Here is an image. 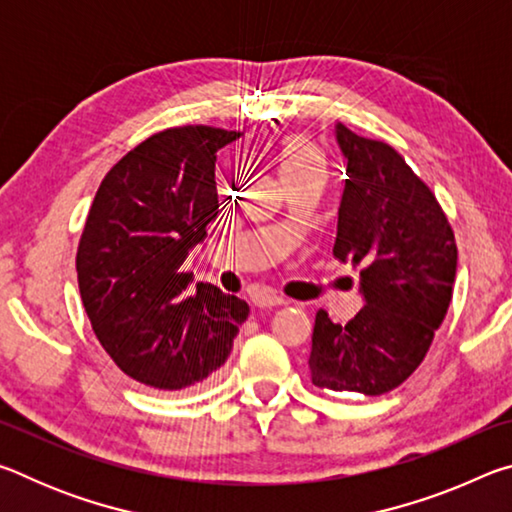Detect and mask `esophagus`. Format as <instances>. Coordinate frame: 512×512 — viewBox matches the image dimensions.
<instances>
[{"label": "esophagus", "instance_id": "obj_1", "mask_svg": "<svg viewBox=\"0 0 512 512\" xmlns=\"http://www.w3.org/2000/svg\"><path fill=\"white\" fill-rule=\"evenodd\" d=\"M253 302H255V307H259V309H271V307L284 305V298L275 296V293H271V291H262V293H257Z\"/></svg>", "mask_w": 512, "mask_h": 512}]
</instances>
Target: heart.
I'll return each instance as SVG.
<instances>
[{
	"label": "heart",
	"instance_id": "heart-1",
	"mask_svg": "<svg viewBox=\"0 0 512 512\" xmlns=\"http://www.w3.org/2000/svg\"><path fill=\"white\" fill-rule=\"evenodd\" d=\"M275 164L284 183L307 176L323 178L327 169L325 153L318 149V144L311 137L300 133L287 135L284 140H280L275 149Z\"/></svg>",
	"mask_w": 512,
	"mask_h": 512
}]
</instances>
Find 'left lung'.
Here are the masks:
<instances>
[{"label": "left lung", "instance_id": "1", "mask_svg": "<svg viewBox=\"0 0 512 512\" xmlns=\"http://www.w3.org/2000/svg\"><path fill=\"white\" fill-rule=\"evenodd\" d=\"M345 158L334 257L361 266L366 305L348 325L318 309L309 370L318 388L384 395L409 379L452 302L456 239L429 185L391 144L336 126Z\"/></svg>", "mask_w": 512, "mask_h": 512}]
</instances>
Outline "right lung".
<instances>
[{"label": "right lung", "mask_w": 512, "mask_h": 512, "mask_svg": "<svg viewBox=\"0 0 512 512\" xmlns=\"http://www.w3.org/2000/svg\"><path fill=\"white\" fill-rule=\"evenodd\" d=\"M241 133L164 128L101 180L76 250L79 291L101 348L124 375L180 391L219 370L248 305L183 271L219 214L214 162Z\"/></svg>", "instance_id": "right-lung-1"}]
</instances>
